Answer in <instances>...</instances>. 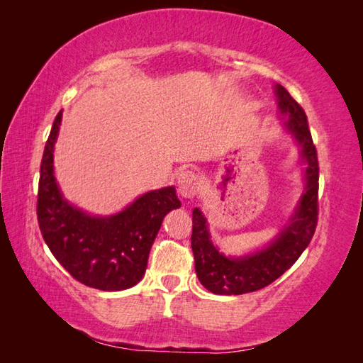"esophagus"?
I'll return each instance as SVG.
<instances>
[{
  "label": "esophagus",
  "mask_w": 363,
  "mask_h": 363,
  "mask_svg": "<svg viewBox=\"0 0 363 363\" xmlns=\"http://www.w3.org/2000/svg\"><path fill=\"white\" fill-rule=\"evenodd\" d=\"M177 191L182 198H194L198 191V176L191 169H182L177 174Z\"/></svg>",
  "instance_id": "34e87169"
}]
</instances>
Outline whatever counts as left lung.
<instances>
[{"mask_svg":"<svg viewBox=\"0 0 363 363\" xmlns=\"http://www.w3.org/2000/svg\"><path fill=\"white\" fill-rule=\"evenodd\" d=\"M277 106L287 115L289 133L301 146V157L307 164L304 194L295 213L276 240L265 250L245 257H226L215 248L203 212L194 209L191 226V251L199 282L215 295H243L256 291L274 282L299 259L309 246L318 223V157L307 115L281 84L276 89Z\"/></svg>","mask_w":363,"mask_h":363,"instance_id":"left-lung-1","label":"left lung"}]
</instances>
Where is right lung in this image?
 <instances>
[{
    "mask_svg": "<svg viewBox=\"0 0 363 363\" xmlns=\"http://www.w3.org/2000/svg\"><path fill=\"white\" fill-rule=\"evenodd\" d=\"M62 111L45 145L37 195V220L52 256L76 281L104 291L133 287L142 279L150 250L165 215L181 207L174 187L142 195L111 217H90L68 204L52 169L54 142Z\"/></svg>",
    "mask_w": 363,
    "mask_h": 363,
    "instance_id": "right-lung-1",
    "label": "right lung"
}]
</instances>
